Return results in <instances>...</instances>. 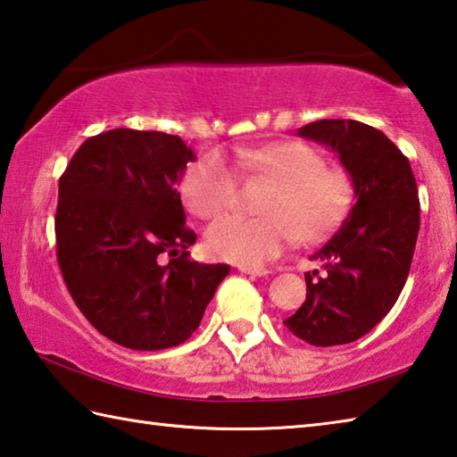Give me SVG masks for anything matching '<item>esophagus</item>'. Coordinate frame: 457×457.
<instances>
[{"label": "esophagus", "mask_w": 457, "mask_h": 457, "mask_svg": "<svg viewBox=\"0 0 457 457\" xmlns=\"http://www.w3.org/2000/svg\"><path fill=\"white\" fill-rule=\"evenodd\" d=\"M237 270L242 273H247V276H257V278L268 276L270 273L265 268H257V265H237Z\"/></svg>", "instance_id": "obj_1"}]
</instances>
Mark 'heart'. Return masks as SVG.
Segmentation results:
<instances>
[{"label":"heart","instance_id":"b5f03b06","mask_svg":"<svg viewBox=\"0 0 457 457\" xmlns=\"http://www.w3.org/2000/svg\"><path fill=\"white\" fill-rule=\"evenodd\" d=\"M234 160L242 171L276 181V189L265 197L262 218L229 213L207 228V252L218 260L262 265L294 245L297 236L303 242L326 236L352 205V178L344 170L326 168L323 155L308 144L239 147ZM237 189V170L221 155H205L181 181V197L202 220L229 210Z\"/></svg>","mask_w":457,"mask_h":457}]
</instances>
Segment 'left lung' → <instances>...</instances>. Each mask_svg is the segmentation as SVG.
Instances as JSON below:
<instances>
[{
    "mask_svg": "<svg viewBox=\"0 0 457 457\" xmlns=\"http://www.w3.org/2000/svg\"><path fill=\"white\" fill-rule=\"evenodd\" d=\"M336 152L355 202L312 260L305 302L284 323L320 347L350 344L386 318L408 279L420 231V200L410 160L379 129L353 120H320L297 129Z\"/></svg>",
    "mask_w": 457,
    "mask_h": 457,
    "instance_id": "8db88e82",
    "label": "left lung"
}]
</instances>
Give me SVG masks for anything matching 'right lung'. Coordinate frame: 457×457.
<instances>
[{
  "label": "right lung",
  "mask_w": 457,
  "mask_h": 457,
  "mask_svg": "<svg viewBox=\"0 0 457 457\" xmlns=\"http://www.w3.org/2000/svg\"><path fill=\"white\" fill-rule=\"evenodd\" d=\"M194 160L178 136L120 128L86 139L60 178L55 247L65 286L91 326L129 350L186 342L229 273L228 263L187 260L197 236L178 184Z\"/></svg>",
  "instance_id": "add662e5"
}]
</instances>
